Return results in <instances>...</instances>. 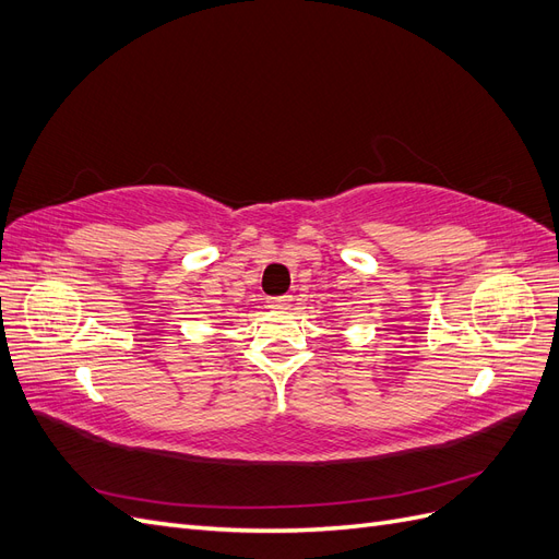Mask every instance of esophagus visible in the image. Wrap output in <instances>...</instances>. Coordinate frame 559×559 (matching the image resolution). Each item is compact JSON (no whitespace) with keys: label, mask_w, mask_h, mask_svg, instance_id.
Instances as JSON below:
<instances>
[{"label":"esophagus","mask_w":559,"mask_h":559,"mask_svg":"<svg viewBox=\"0 0 559 559\" xmlns=\"http://www.w3.org/2000/svg\"><path fill=\"white\" fill-rule=\"evenodd\" d=\"M286 306H292V296H275V298H267V308H273V310H284Z\"/></svg>","instance_id":"34e87169"}]
</instances>
